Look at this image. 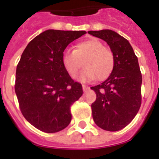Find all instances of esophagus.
<instances>
[{"instance_id": "esophagus-1", "label": "esophagus", "mask_w": 159, "mask_h": 159, "mask_svg": "<svg viewBox=\"0 0 159 159\" xmlns=\"http://www.w3.org/2000/svg\"><path fill=\"white\" fill-rule=\"evenodd\" d=\"M82 89H83V92H87V90L89 89V87H87V85H82Z\"/></svg>"}]
</instances>
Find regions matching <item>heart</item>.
<instances>
[{
  "label": "heart",
  "mask_w": 159,
  "mask_h": 159,
  "mask_svg": "<svg viewBox=\"0 0 159 159\" xmlns=\"http://www.w3.org/2000/svg\"><path fill=\"white\" fill-rule=\"evenodd\" d=\"M62 64L70 77L75 78L82 67L85 68L80 75L83 82L95 77L99 81L106 79L113 72L115 56L111 48L103 46L97 39L78 43L74 50L66 49L62 57Z\"/></svg>",
  "instance_id": "obj_1"
}]
</instances>
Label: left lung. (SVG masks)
Instances as JSON below:
<instances>
[{"instance_id":"left-lung-1","label":"left lung","mask_w":159,"mask_h":159,"mask_svg":"<svg viewBox=\"0 0 159 159\" xmlns=\"http://www.w3.org/2000/svg\"><path fill=\"white\" fill-rule=\"evenodd\" d=\"M106 41L115 56L113 72L101 84L92 87L97 94L92 104V117L100 128L118 131L127 126L140 108L142 75L129 41L111 30L88 31Z\"/></svg>"}]
</instances>
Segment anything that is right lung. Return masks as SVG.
<instances>
[{
	"mask_svg": "<svg viewBox=\"0 0 159 159\" xmlns=\"http://www.w3.org/2000/svg\"><path fill=\"white\" fill-rule=\"evenodd\" d=\"M86 31L48 30L29 43L16 67L15 91L22 115L45 133H56L71 122L70 107L82 95V85L62 64L65 48Z\"/></svg>",
	"mask_w": 159,
	"mask_h": 159,
	"instance_id": "right-lung-1",
	"label": "right lung"
}]
</instances>
